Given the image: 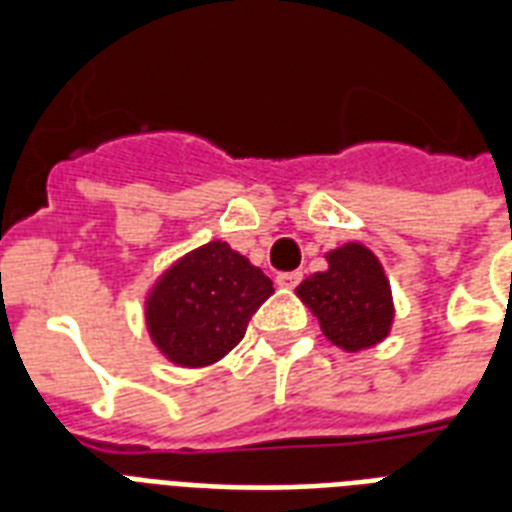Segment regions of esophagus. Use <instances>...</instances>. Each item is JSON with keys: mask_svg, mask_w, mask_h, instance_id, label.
<instances>
[{"mask_svg": "<svg viewBox=\"0 0 512 512\" xmlns=\"http://www.w3.org/2000/svg\"><path fill=\"white\" fill-rule=\"evenodd\" d=\"M300 279H303V273H300V271L279 273V276H276V284H279L281 289H295L297 284H300Z\"/></svg>", "mask_w": 512, "mask_h": 512, "instance_id": "1", "label": "esophagus"}]
</instances>
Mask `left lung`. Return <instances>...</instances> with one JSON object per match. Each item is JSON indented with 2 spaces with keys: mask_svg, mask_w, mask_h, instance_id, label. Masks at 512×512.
I'll return each mask as SVG.
<instances>
[{
  "mask_svg": "<svg viewBox=\"0 0 512 512\" xmlns=\"http://www.w3.org/2000/svg\"><path fill=\"white\" fill-rule=\"evenodd\" d=\"M324 257L327 271L313 273L295 289L300 303L319 319L324 337L345 353L380 345L396 319L380 257L361 241H345Z\"/></svg>",
  "mask_w": 512,
  "mask_h": 512,
  "instance_id": "obj_1",
  "label": "left lung"
}]
</instances>
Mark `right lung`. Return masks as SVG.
Here are the masks:
<instances>
[{
    "mask_svg": "<svg viewBox=\"0 0 512 512\" xmlns=\"http://www.w3.org/2000/svg\"><path fill=\"white\" fill-rule=\"evenodd\" d=\"M271 295L273 281L257 265L228 241H207L172 260L148 287V337L170 364L204 369L239 345Z\"/></svg>",
    "mask_w": 512,
    "mask_h": 512,
    "instance_id": "add662e5",
    "label": "right lung"
}]
</instances>
